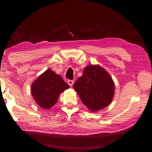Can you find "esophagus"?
I'll list each match as a JSON object with an SVG mask.
<instances>
[{
    "instance_id": "obj_1",
    "label": "esophagus",
    "mask_w": 152,
    "mask_h": 152,
    "mask_svg": "<svg viewBox=\"0 0 152 152\" xmlns=\"http://www.w3.org/2000/svg\"><path fill=\"white\" fill-rule=\"evenodd\" d=\"M68 84L70 86H72L74 84V80H68Z\"/></svg>"
}]
</instances>
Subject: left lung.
<instances>
[{
	"instance_id": "obj_1",
	"label": "left lung",
	"mask_w": 152,
	"mask_h": 152,
	"mask_svg": "<svg viewBox=\"0 0 152 152\" xmlns=\"http://www.w3.org/2000/svg\"><path fill=\"white\" fill-rule=\"evenodd\" d=\"M73 88L83 104L92 112H96L109 105L115 94L113 78L100 65L85 67Z\"/></svg>"
}]
</instances>
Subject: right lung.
Here are the masks:
<instances>
[{"label":"right lung","instance_id":"right-lung-1","mask_svg":"<svg viewBox=\"0 0 152 152\" xmlns=\"http://www.w3.org/2000/svg\"><path fill=\"white\" fill-rule=\"evenodd\" d=\"M70 88L61 76L48 69L33 82L31 94L40 107L50 109L57 102L61 92Z\"/></svg>","mask_w":152,"mask_h":152}]
</instances>
